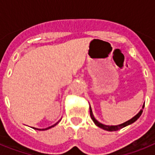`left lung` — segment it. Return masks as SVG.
<instances>
[{
    "label": "left lung",
    "mask_w": 155,
    "mask_h": 155,
    "mask_svg": "<svg viewBox=\"0 0 155 155\" xmlns=\"http://www.w3.org/2000/svg\"><path fill=\"white\" fill-rule=\"evenodd\" d=\"M143 108H144V105L142 106V108L140 110V112L137 113V115L134 116V117L131 118L130 120H127V121H125V123H122V124H120V125H104V124H101V122H99L98 120L94 117V116L92 114V108L90 107V116H91V118H92V120L94 121V123L96 125L98 126V127L101 128L103 130H107V131H117V130H119L120 129H122V128L125 127V126H127L129 125H131L132 123H134V121L138 119L140 117V116L142 115V111H143Z\"/></svg>",
    "instance_id": "obj_1"
}]
</instances>
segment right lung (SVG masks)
I'll return each instance as SVG.
<instances>
[{"mask_svg": "<svg viewBox=\"0 0 155 155\" xmlns=\"http://www.w3.org/2000/svg\"><path fill=\"white\" fill-rule=\"evenodd\" d=\"M58 122H59V120H58V122H57V123H55L54 125H51V126H50V127H48V128H46V129H37V128H33V129H35V130H48V129H51V128L54 127V125H57V124H58Z\"/></svg>", "mask_w": 155, "mask_h": 155, "instance_id": "obj_1", "label": "right lung"}]
</instances>
